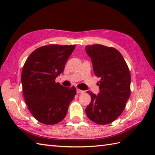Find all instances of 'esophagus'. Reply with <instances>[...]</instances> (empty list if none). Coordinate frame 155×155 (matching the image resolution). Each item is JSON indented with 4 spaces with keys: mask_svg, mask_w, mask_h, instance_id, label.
I'll use <instances>...</instances> for the list:
<instances>
[{
    "mask_svg": "<svg viewBox=\"0 0 155 155\" xmlns=\"http://www.w3.org/2000/svg\"><path fill=\"white\" fill-rule=\"evenodd\" d=\"M77 94H83V93H84V91H82V90H80V89H78V88H77Z\"/></svg>",
    "mask_w": 155,
    "mask_h": 155,
    "instance_id": "34e87169",
    "label": "esophagus"
}]
</instances>
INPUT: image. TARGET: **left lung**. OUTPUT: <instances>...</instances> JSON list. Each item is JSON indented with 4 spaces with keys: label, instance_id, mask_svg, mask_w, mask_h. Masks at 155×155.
I'll return each mask as SVG.
<instances>
[{
    "label": "left lung",
    "instance_id": "8db88e82",
    "mask_svg": "<svg viewBox=\"0 0 155 155\" xmlns=\"http://www.w3.org/2000/svg\"><path fill=\"white\" fill-rule=\"evenodd\" d=\"M85 51L91 58L94 74L101 78L99 93L88 91L91 103L85 111L88 118L98 124L115 120L124 109L130 94V74L120 52L101 45H88Z\"/></svg>",
    "mask_w": 155,
    "mask_h": 155
}]
</instances>
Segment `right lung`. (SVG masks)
<instances>
[{
  "instance_id": "1",
  "label": "right lung",
  "mask_w": 155,
  "mask_h": 155,
  "mask_svg": "<svg viewBox=\"0 0 155 155\" xmlns=\"http://www.w3.org/2000/svg\"><path fill=\"white\" fill-rule=\"evenodd\" d=\"M75 45H51L38 48L29 55L22 68L23 95L28 110L45 124H55L64 118L76 88L55 83Z\"/></svg>"
}]
</instances>
